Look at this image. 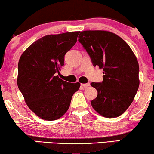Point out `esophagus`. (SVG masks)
<instances>
[{"label":"esophagus","instance_id":"obj_1","mask_svg":"<svg viewBox=\"0 0 154 154\" xmlns=\"http://www.w3.org/2000/svg\"><path fill=\"white\" fill-rule=\"evenodd\" d=\"M81 86H83L84 88H88V86H90V84L89 83H81Z\"/></svg>","mask_w":154,"mask_h":154}]
</instances>
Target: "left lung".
<instances>
[{"label": "left lung", "mask_w": 154, "mask_h": 154, "mask_svg": "<svg viewBox=\"0 0 154 154\" xmlns=\"http://www.w3.org/2000/svg\"><path fill=\"white\" fill-rule=\"evenodd\" d=\"M79 41L93 66L104 71L102 82L91 83L97 90L92 106L104 117L119 116L132 104L139 88L140 69L136 56L124 40L110 31H81Z\"/></svg>", "instance_id": "left-lung-1"}]
</instances>
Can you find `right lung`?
<instances>
[{
  "instance_id": "1",
  "label": "right lung",
  "mask_w": 154,
  "mask_h": 154,
  "mask_svg": "<svg viewBox=\"0 0 154 154\" xmlns=\"http://www.w3.org/2000/svg\"><path fill=\"white\" fill-rule=\"evenodd\" d=\"M80 31L48 35L26 48L18 63L17 85L29 108L42 119L62 117L70 106L79 83H69L57 75L64 55L77 41Z\"/></svg>"
}]
</instances>
